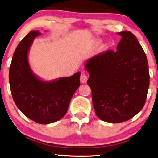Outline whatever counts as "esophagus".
I'll list each match as a JSON object with an SVG mask.
<instances>
[{"mask_svg":"<svg viewBox=\"0 0 158 158\" xmlns=\"http://www.w3.org/2000/svg\"><path fill=\"white\" fill-rule=\"evenodd\" d=\"M87 80H88V76H86L85 73L81 74V76H80V82H81V83H86Z\"/></svg>","mask_w":158,"mask_h":158,"instance_id":"1","label":"esophagus"}]
</instances>
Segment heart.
<instances>
[{
  "label": "heart",
  "mask_w": 158,
  "mask_h": 158,
  "mask_svg": "<svg viewBox=\"0 0 158 158\" xmlns=\"http://www.w3.org/2000/svg\"><path fill=\"white\" fill-rule=\"evenodd\" d=\"M100 43V40L96 39L93 41L91 46H92V47H96V46H98ZM109 47H110V43L108 42H103L100 43V45L99 46L98 51L100 52H106L107 49H108Z\"/></svg>",
  "instance_id": "heart-1"
}]
</instances>
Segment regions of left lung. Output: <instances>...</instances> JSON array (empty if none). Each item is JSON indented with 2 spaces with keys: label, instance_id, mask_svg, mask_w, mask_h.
<instances>
[{
  "label": "left lung",
  "instance_id": "obj_1",
  "mask_svg": "<svg viewBox=\"0 0 158 158\" xmlns=\"http://www.w3.org/2000/svg\"><path fill=\"white\" fill-rule=\"evenodd\" d=\"M116 51L109 50L87 60V83L95 113L100 120L120 123L132 118L145 105L149 87L146 55L136 36L127 31Z\"/></svg>",
  "mask_w": 158,
  "mask_h": 158
}]
</instances>
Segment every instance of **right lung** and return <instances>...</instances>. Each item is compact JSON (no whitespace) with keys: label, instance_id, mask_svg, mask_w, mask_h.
Here are the masks:
<instances>
[{"label":"right lung","instance_id":"1","mask_svg":"<svg viewBox=\"0 0 158 158\" xmlns=\"http://www.w3.org/2000/svg\"><path fill=\"white\" fill-rule=\"evenodd\" d=\"M41 33L32 31L19 43L9 73L10 90L15 105L31 120L47 124L67 113L73 95L80 85L81 73L51 81L43 80L33 72L28 54L33 42Z\"/></svg>","mask_w":158,"mask_h":158}]
</instances>
